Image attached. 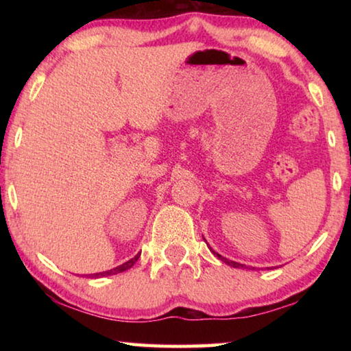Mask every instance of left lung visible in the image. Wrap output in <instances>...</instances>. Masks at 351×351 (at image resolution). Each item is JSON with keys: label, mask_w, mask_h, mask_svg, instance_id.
<instances>
[{"label": "left lung", "mask_w": 351, "mask_h": 351, "mask_svg": "<svg viewBox=\"0 0 351 351\" xmlns=\"http://www.w3.org/2000/svg\"><path fill=\"white\" fill-rule=\"evenodd\" d=\"M212 252H213V251H212ZM213 254H215V255H217V257H218L219 260H221V261H224V263H226V265L232 266V268H243V265H241V263H237V261H232V260H228V258H226V257H221V255H219V254H217V252H213Z\"/></svg>", "instance_id": "left-lung-1"}]
</instances>
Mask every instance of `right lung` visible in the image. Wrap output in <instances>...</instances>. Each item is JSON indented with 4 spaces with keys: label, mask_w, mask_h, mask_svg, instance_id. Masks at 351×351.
<instances>
[{
    "label": "right lung",
    "mask_w": 351,
    "mask_h": 351,
    "mask_svg": "<svg viewBox=\"0 0 351 351\" xmlns=\"http://www.w3.org/2000/svg\"><path fill=\"white\" fill-rule=\"evenodd\" d=\"M139 255H141V254L134 255V257H133L132 260H128V261H125V263H123V265H119V266H116V268H112V269H110V271H104V272H97V274H91V277L97 278V277H104V276H112V274H119V272H123V271H127V269L132 268V266L136 263V261H138Z\"/></svg>",
    "instance_id": "right-lung-1"
}]
</instances>
